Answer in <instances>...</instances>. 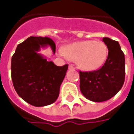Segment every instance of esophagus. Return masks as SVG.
<instances>
[{"label": "esophagus", "mask_w": 134, "mask_h": 134, "mask_svg": "<svg viewBox=\"0 0 134 134\" xmlns=\"http://www.w3.org/2000/svg\"><path fill=\"white\" fill-rule=\"evenodd\" d=\"M69 70H74L75 68L74 67V66L72 65H69Z\"/></svg>", "instance_id": "1"}]
</instances>
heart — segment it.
Here are the masks:
<instances>
[{"instance_id": "1", "label": "heart", "mask_w": 134, "mask_h": 134, "mask_svg": "<svg viewBox=\"0 0 134 134\" xmlns=\"http://www.w3.org/2000/svg\"><path fill=\"white\" fill-rule=\"evenodd\" d=\"M60 55L76 61L78 67L83 71L99 69L108 58V47L102 41L84 40L71 43L58 50Z\"/></svg>"}]
</instances>
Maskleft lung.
I'll use <instances>...</instances> for the list:
<instances>
[{"mask_svg": "<svg viewBox=\"0 0 134 134\" xmlns=\"http://www.w3.org/2000/svg\"><path fill=\"white\" fill-rule=\"evenodd\" d=\"M103 42L108 49L104 65L97 71L79 72L81 93L94 102L110 99L120 90L125 82V59L120 46L108 37H104Z\"/></svg>", "mask_w": 134, "mask_h": 134, "instance_id": "8db88e82", "label": "left lung"}]
</instances>
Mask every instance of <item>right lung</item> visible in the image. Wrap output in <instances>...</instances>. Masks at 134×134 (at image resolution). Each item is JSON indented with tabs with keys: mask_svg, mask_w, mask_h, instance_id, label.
Instances as JSON below:
<instances>
[{
	"mask_svg": "<svg viewBox=\"0 0 134 134\" xmlns=\"http://www.w3.org/2000/svg\"><path fill=\"white\" fill-rule=\"evenodd\" d=\"M48 46L55 53V44L51 39L30 37L18 45L12 57L14 88L25 102L37 107L56 101L68 69V65L58 67L39 53Z\"/></svg>",
	"mask_w": 134,
	"mask_h": 134,
	"instance_id": "add662e5",
	"label": "right lung"
}]
</instances>
